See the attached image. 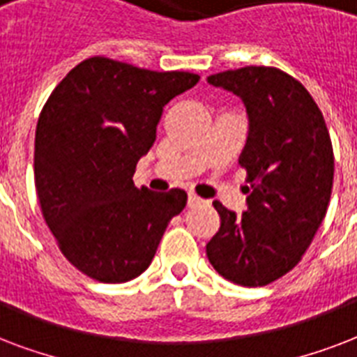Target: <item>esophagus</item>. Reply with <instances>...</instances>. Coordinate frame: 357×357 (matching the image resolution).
<instances>
[{"mask_svg":"<svg viewBox=\"0 0 357 357\" xmlns=\"http://www.w3.org/2000/svg\"><path fill=\"white\" fill-rule=\"evenodd\" d=\"M204 201L201 197H199V195H195V193H190V195H188V204H190V206H197V204H203Z\"/></svg>","mask_w":357,"mask_h":357,"instance_id":"1","label":"esophagus"}]
</instances>
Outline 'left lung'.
I'll return each mask as SVG.
<instances>
[{
  "label": "left lung",
  "mask_w": 357,
  "mask_h": 357,
  "mask_svg": "<svg viewBox=\"0 0 357 357\" xmlns=\"http://www.w3.org/2000/svg\"><path fill=\"white\" fill-rule=\"evenodd\" d=\"M242 98L250 119L238 164L248 173V210L214 201L222 225L206 244L220 275L264 287L291 272L324 220L333 186V149L322 112L298 79L273 66L208 76Z\"/></svg>",
  "instance_id": "8db88e82"
}]
</instances>
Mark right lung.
<instances>
[{
	"label": "right lung",
	"instance_id": "right-lung-1",
	"mask_svg": "<svg viewBox=\"0 0 357 357\" xmlns=\"http://www.w3.org/2000/svg\"><path fill=\"white\" fill-rule=\"evenodd\" d=\"M199 82L89 57L44 104L35 132V186L61 253L100 283H124L153 262L188 195L135 188L132 176L156 139L171 98Z\"/></svg>",
	"mask_w": 357,
	"mask_h": 357
}]
</instances>
